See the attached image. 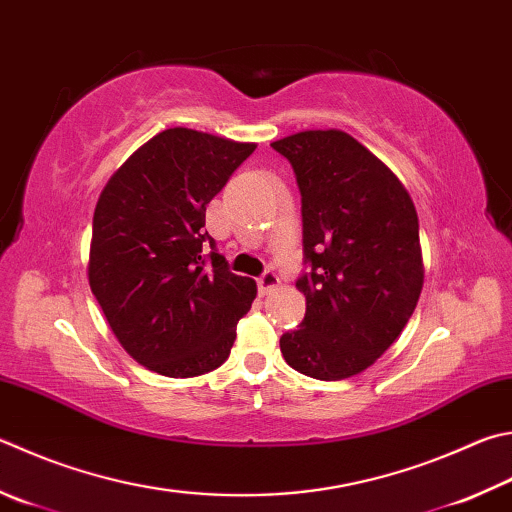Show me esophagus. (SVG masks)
I'll list each match as a JSON object with an SVG mask.
<instances>
[{
  "mask_svg": "<svg viewBox=\"0 0 512 512\" xmlns=\"http://www.w3.org/2000/svg\"><path fill=\"white\" fill-rule=\"evenodd\" d=\"M257 286H259V293L268 295L271 291H275L277 286H280V277H277V273L268 268V271H264L262 275L257 277Z\"/></svg>",
  "mask_w": 512,
  "mask_h": 512,
  "instance_id": "34e87169",
  "label": "esophagus"
}]
</instances>
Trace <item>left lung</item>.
Here are the masks:
<instances>
[{
  "instance_id": "obj_1",
  "label": "left lung",
  "mask_w": 512,
  "mask_h": 512,
  "mask_svg": "<svg viewBox=\"0 0 512 512\" xmlns=\"http://www.w3.org/2000/svg\"><path fill=\"white\" fill-rule=\"evenodd\" d=\"M302 194L309 271L300 327L280 338L304 376L342 380L374 365L401 336L423 288L418 217L389 167L340 129H311L271 143Z\"/></svg>"
}]
</instances>
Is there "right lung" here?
Masks as SVG:
<instances>
[{
	"label": "right lung",
	"mask_w": 512,
	"mask_h": 512,
	"mask_svg": "<svg viewBox=\"0 0 512 512\" xmlns=\"http://www.w3.org/2000/svg\"><path fill=\"white\" fill-rule=\"evenodd\" d=\"M253 152L255 143L165 129L100 192L91 293L120 345L156 374L190 378L224 365L255 300V280L230 273L206 230V206Z\"/></svg>",
	"instance_id": "1"
}]
</instances>
